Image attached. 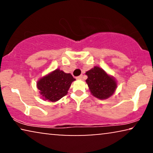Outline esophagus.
<instances>
[{"label": "esophagus", "mask_w": 153, "mask_h": 153, "mask_svg": "<svg viewBox=\"0 0 153 153\" xmlns=\"http://www.w3.org/2000/svg\"><path fill=\"white\" fill-rule=\"evenodd\" d=\"M82 78H83V75H80V76L76 77L77 79H82Z\"/></svg>", "instance_id": "1"}]
</instances>
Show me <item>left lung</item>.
I'll return each mask as SVG.
<instances>
[{
    "label": "left lung",
    "instance_id": "1",
    "mask_svg": "<svg viewBox=\"0 0 153 153\" xmlns=\"http://www.w3.org/2000/svg\"><path fill=\"white\" fill-rule=\"evenodd\" d=\"M85 74L88 76L85 81L94 97L100 100H106L114 95L117 88V81L103 69L95 66L87 71Z\"/></svg>",
    "mask_w": 153,
    "mask_h": 153
}]
</instances>
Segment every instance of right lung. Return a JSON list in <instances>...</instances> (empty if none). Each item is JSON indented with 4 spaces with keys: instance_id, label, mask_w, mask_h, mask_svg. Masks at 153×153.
I'll return each mask as SVG.
<instances>
[{
    "instance_id": "obj_1",
    "label": "right lung",
    "mask_w": 153,
    "mask_h": 153,
    "mask_svg": "<svg viewBox=\"0 0 153 153\" xmlns=\"http://www.w3.org/2000/svg\"><path fill=\"white\" fill-rule=\"evenodd\" d=\"M75 80L70 73L56 69L39 79L37 88L45 101L55 102L68 94L71 84Z\"/></svg>"
}]
</instances>
